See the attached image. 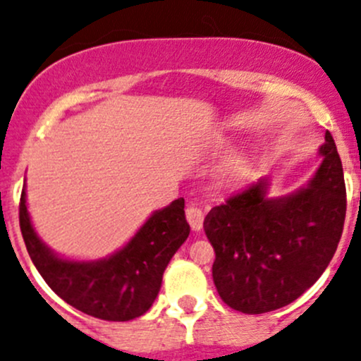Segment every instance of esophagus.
Segmentation results:
<instances>
[{
	"label": "esophagus",
	"instance_id": "esophagus-1",
	"mask_svg": "<svg viewBox=\"0 0 361 361\" xmlns=\"http://www.w3.org/2000/svg\"><path fill=\"white\" fill-rule=\"evenodd\" d=\"M185 219H188V222H189V226H191L192 231H200V229L203 228V219H205V215H203L202 208L189 205L188 208H185Z\"/></svg>",
	"mask_w": 361,
	"mask_h": 361
}]
</instances>
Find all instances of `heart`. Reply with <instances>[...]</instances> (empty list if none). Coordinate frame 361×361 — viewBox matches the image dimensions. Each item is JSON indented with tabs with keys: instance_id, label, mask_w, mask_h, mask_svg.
<instances>
[{
	"instance_id": "heart-1",
	"label": "heart",
	"mask_w": 361,
	"mask_h": 361,
	"mask_svg": "<svg viewBox=\"0 0 361 361\" xmlns=\"http://www.w3.org/2000/svg\"><path fill=\"white\" fill-rule=\"evenodd\" d=\"M224 176H226V179L231 180V182H238V180L243 179V177L247 176V163H245V159L233 158L231 161L226 165Z\"/></svg>"
}]
</instances>
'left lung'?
<instances>
[{"mask_svg":"<svg viewBox=\"0 0 361 361\" xmlns=\"http://www.w3.org/2000/svg\"><path fill=\"white\" fill-rule=\"evenodd\" d=\"M322 165L295 192L269 198V179L214 207L203 222L215 250V288L233 310L261 314L302 295L322 276L346 217L343 163L330 132Z\"/></svg>","mask_w":361,"mask_h":361,"instance_id":"obj_1","label":"left lung"}]
</instances>
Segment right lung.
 <instances>
[{
  "mask_svg": "<svg viewBox=\"0 0 361 361\" xmlns=\"http://www.w3.org/2000/svg\"><path fill=\"white\" fill-rule=\"evenodd\" d=\"M18 219L29 257L48 287L81 313L107 322L139 318L153 306L170 259L191 231L184 198H179L153 212L114 254L97 261H71L55 254L36 235L25 203V185Z\"/></svg>",
  "mask_w": 361,
  "mask_h": 361,
  "instance_id": "add662e5",
  "label": "right lung"
}]
</instances>
